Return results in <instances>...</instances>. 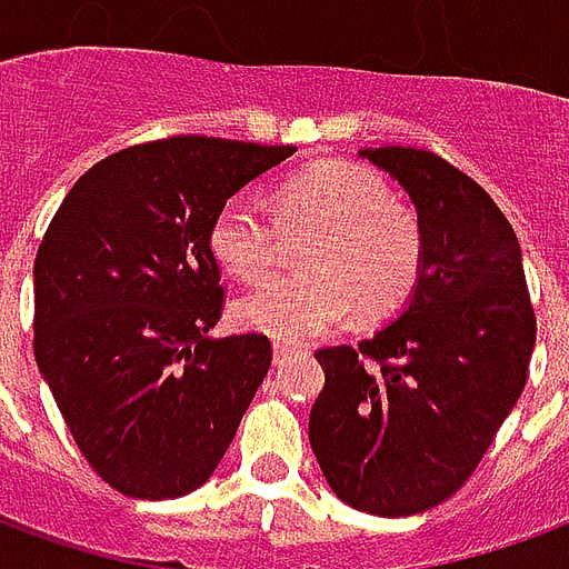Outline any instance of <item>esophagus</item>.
Wrapping results in <instances>:
<instances>
[{"instance_id":"34e87169","label":"esophagus","mask_w":569,"mask_h":569,"mask_svg":"<svg viewBox=\"0 0 569 569\" xmlns=\"http://www.w3.org/2000/svg\"><path fill=\"white\" fill-rule=\"evenodd\" d=\"M298 350L292 345H283V341H277V345H273V362H277V366H283L286 359L289 357H296Z\"/></svg>"}]
</instances>
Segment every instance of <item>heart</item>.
<instances>
[{
    "instance_id": "obj_1",
    "label": "heart",
    "mask_w": 569,
    "mask_h": 569,
    "mask_svg": "<svg viewBox=\"0 0 569 569\" xmlns=\"http://www.w3.org/2000/svg\"><path fill=\"white\" fill-rule=\"evenodd\" d=\"M296 228H320L308 273H280L237 301L243 329L277 341H310L357 308L378 320L406 305L423 271V228L396 203L387 179L350 161L313 163L277 188L273 210L256 194L228 198L210 224V249L224 271L256 283Z\"/></svg>"
}]
</instances>
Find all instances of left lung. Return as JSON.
<instances>
[{
    "instance_id": "8db88e82",
    "label": "left lung",
    "mask_w": 569,
    "mask_h": 569,
    "mask_svg": "<svg viewBox=\"0 0 569 569\" xmlns=\"http://www.w3.org/2000/svg\"><path fill=\"white\" fill-rule=\"evenodd\" d=\"M423 228L408 308L359 347L317 350L310 448L359 512H427L466 485L527 383L537 313L512 224L476 179L427 149H362Z\"/></svg>"
}]
</instances>
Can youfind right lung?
I'll return each instance as SVG.
<instances>
[{"instance_id": "add662e5", "label": "right lung", "mask_w": 569, "mask_h": 569, "mask_svg": "<svg viewBox=\"0 0 569 569\" xmlns=\"http://www.w3.org/2000/svg\"><path fill=\"white\" fill-rule=\"evenodd\" d=\"M296 146L167 137L93 163L36 252L32 350L72 439L137 500L200 488L271 369L268 335L210 338V224Z\"/></svg>"}]
</instances>
